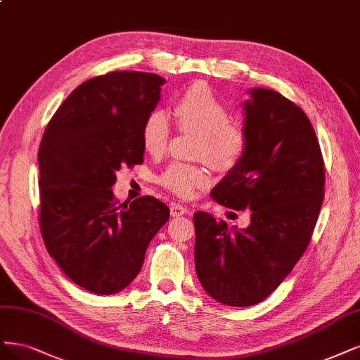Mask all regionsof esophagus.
<instances>
[{
	"instance_id": "esophagus-1",
	"label": "esophagus",
	"mask_w": 360,
	"mask_h": 360,
	"mask_svg": "<svg viewBox=\"0 0 360 360\" xmlns=\"http://www.w3.org/2000/svg\"><path fill=\"white\" fill-rule=\"evenodd\" d=\"M183 214H189L188 207H184L181 204H171V216L172 217H180Z\"/></svg>"
}]
</instances>
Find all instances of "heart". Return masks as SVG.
<instances>
[{"label": "heart", "mask_w": 360, "mask_h": 360, "mask_svg": "<svg viewBox=\"0 0 360 360\" xmlns=\"http://www.w3.org/2000/svg\"><path fill=\"white\" fill-rule=\"evenodd\" d=\"M174 115L180 129L200 134L198 155L216 169L232 168L244 155L247 146L244 129L229 123V108L207 84L191 86L177 101ZM169 137L171 127L164 111L148 115L141 128L144 150L152 156L162 155ZM158 181L177 196L191 198L196 189L205 188L210 176L201 167L174 162L160 172Z\"/></svg>", "instance_id": "obj_1"}]
</instances>
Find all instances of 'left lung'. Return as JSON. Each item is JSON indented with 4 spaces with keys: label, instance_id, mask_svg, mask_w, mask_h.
<instances>
[{
    "label": "left lung",
    "instance_id": "8db88e82",
    "mask_svg": "<svg viewBox=\"0 0 360 360\" xmlns=\"http://www.w3.org/2000/svg\"><path fill=\"white\" fill-rule=\"evenodd\" d=\"M243 103L245 152L212 191L232 210L252 212L245 229L196 212L195 268L220 304L262 302L301 259L323 202L325 165L304 111L281 94L255 88Z\"/></svg>",
    "mask_w": 360,
    "mask_h": 360
}]
</instances>
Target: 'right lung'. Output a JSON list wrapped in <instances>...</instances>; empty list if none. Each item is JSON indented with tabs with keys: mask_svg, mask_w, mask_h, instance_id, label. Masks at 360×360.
Returning <instances> with one entry per match:
<instances>
[{
	"mask_svg": "<svg viewBox=\"0 0 360 360\" xmlns=\"http://www.w3.org/2000/svg\"><path fill=\"white\" fill-rule=\"evenodd\" d=\"M158 74L113 71L86 80L60 104L39 150L40 229L46 249L77 286L125 289L169 219L153 196L117 204L122 165L143 164L141 128L160 100Z\"/></svg>",
	"mask_w": 360,
	"mask_h": 360,
	"instance_id": "right-lung-1",
	"label": "right lung"
}]
</instances>
